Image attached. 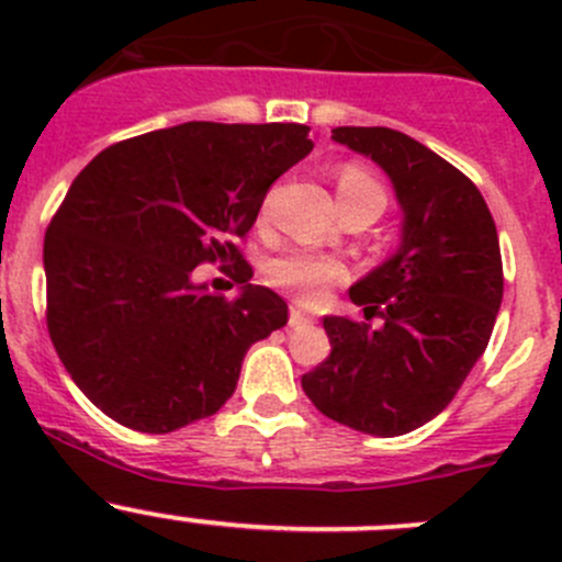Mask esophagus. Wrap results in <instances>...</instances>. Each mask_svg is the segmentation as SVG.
<instances>
[{
  "mask_svg": "<svg viewBox=\"0 0 562 562\" xmlns=\"http://www.w3.org/2000/svg\"><path fill=\"white\" fill-rule=\"evenodd\" d=\"M288 323H291L293 328H299V326H307V323H313V317L304 313L299 304H291V321H288Z\"/></svg>",
  "mask_w": 562,
  "mask_h": 562,
  "instance_id": "obj_1",
  "label": "esophagus"
}]
</instances>
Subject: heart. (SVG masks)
Masks as SVG:
<instances>
[{
    "label": "heart",
    "mask_w": 562,
    "mask_h": 562,
    "mask_svg": "<svg viewBox=\"0 0 562 562\" xmlns=\"http://www.w3.org/2000/svg\"><path fill=\"white\" fill-rule=\"evenodd\" d=\"M337 195L339 201H356V198L367 195L383 198V190L370 171H364V168L359 166H345L337 176ZM342 274L345 269L337 258L313 252V249H291V252L271 260L269 266L271 285L293 291L296 296H302L304 302L321 299L323 288H326L328 282L339 280Z\"/></svg>",
    "instance_id": "obj_1"
}]
</instances>
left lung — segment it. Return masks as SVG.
Returning <instances> with one entry per match:
<instances>
[{
  "instance_id": "8db88e82",
  "label": "left lung",
  "mask_w": 562,
  "mask_h": 562,
  "mask_svg": "<svg viewBox=\"0 0 562 562\" xmlns=\"http://www.w3.org/2000/svg\"><path fill=\"white\" fill-rule=\"evenodd\" d=\"M331 140L389 176L400 245L350 285L378 328L326 315L331 353L302 378L323 416L396 438L446 411L481 359L503 302L497 228L473 181L389 127H334Z\"/></svg>"
}]
</instances>
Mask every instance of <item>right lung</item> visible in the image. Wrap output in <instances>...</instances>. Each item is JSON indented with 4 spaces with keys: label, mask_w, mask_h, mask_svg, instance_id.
<instances>
[{
    "label": "right lung",
    "mask_w": 562,
    "mask_h": 562,
    "mask_svg": "<svg viewBox=\"0 0 562 562\" xmlns=\"http://www.w3.org/2000/svg\"><path fill=\"white\" fill-rule=\"evenodd\" d=\"M307 124L187 122L100 151L45 231L48 331L76 386L149 435L214 416L249 345L288 323L234 247L269 187L313 151ZM236 259L231 303L194 280Z\"/></svg>",
    "instance_id": "right-lung-1"
}]
</instances>
